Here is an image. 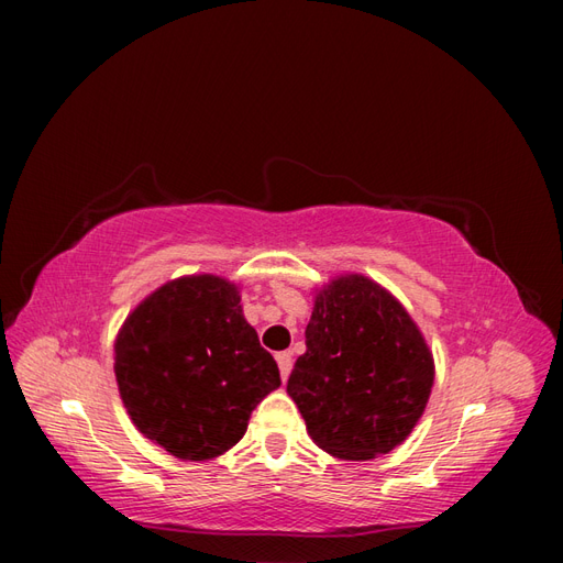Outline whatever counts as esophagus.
I'll return each mask as SVG.
<instances>
[{"mask_svg":"<svg viewBox=\"0 0 563 563\" xmlns=\"http://www.w3.org/2000/svg\"><path fill=\"white\" fill-rule=\"evenodd\" d=\"M277 364H279L282 378L286 380L288 373H291V366H294V354H291V352H279V354H277Z\"/></svg>","mask_w":563,"mask_h":563,"instance_id":"34e87169","label":"esophagus"}]
</instances>
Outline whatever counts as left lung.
Returning <instances> with one entry per match:
<instances>
[{"instance_id": "8db88e82", "label": "left lung", "mask_w": 563, "mask_h": 563, "mask_svg": "<svg viewBox=\"0 0 563 563\" xmlns=\"http://www.w3.org/2000/svg\"><path fill=\"white\" fill-rule=\"evenodd\" d=\"M286 391L327 453L371 460L413 432L434 385L418 323L387 288L340 275L317 288Z\"/></svg>"}]
</instances>
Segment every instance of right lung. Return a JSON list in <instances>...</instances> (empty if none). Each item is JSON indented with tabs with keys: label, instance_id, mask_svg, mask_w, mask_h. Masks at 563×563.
<instances>
[{
	"label": "right lung",
	"instance_id": "obj_1",
	"mask_svg": "<svg viewBox=\"0 0 563 563\" xmlns=\"http://www.w3.org/2000/svg\"><path fill=\"white\" fill-rule=\"evenodd\" d=\"M240 300V286L223 277H178L135 305L117 333L114 376L126 413L180 460L230 451L253 408L282 385Z\"/></svg>",
	"mask_w": 563,
	"mask_h": 563
}]
</instances>
